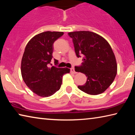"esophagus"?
<instances>
[{"instance_id":"esophagus-1","label":"esophagus","mask_w":135,"mask_h":135,"mask_svg":"<svg viewBox=\"0 0 135 135\" xmlns=\"http://www.w3.org/2000/svg\"><path fill=\"white\" fill-rule=\"evenodd\" d=\"M70 71H71V73H74V74H76V72L75 71V70H74V68H71L70 69Z\"/></svg>"}]
</instances>
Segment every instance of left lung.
I'll return each instance as SVG.
<instances>
[{
	"label": "left lung",
	"mask_w": 135,
	"mask_h": 135,
	"mask_svg": "<svg viewBox=\"0 0 135 135\" xmlns=\"http://www.w3.org/2000/svg\"><path fill=\"white\" fill-rule=\"evenodd\" d=\"M68 34L73 38L77 56H83L82 65L75 67V71L85 74L87 81L78 88L89 95L103 93L113 83L117 73L111 46L104 37L93 32L80 31Z\"/></svg>",
	"instance_id": "8db88e82"
}]
</instances>
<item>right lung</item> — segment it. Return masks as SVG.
<instances>
[{"label":"right lung","instance_id":"right-lung-1","mask_svg":"<svg viewBox=\"0 0 135 135\" xmlns=\"http://www.w3.org/2000/svg\"><path fill=\"white\" fill-rule=\"evenodd\" d=\"M63 35V32H43L31 38L25 48L21 65L22 79L30 89L40 97H48L59 90L63 75L70 71L68 68L49 67L54 43Z\"/></svg>","mask_w":135,"mask_h":135}]
</instances>
